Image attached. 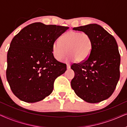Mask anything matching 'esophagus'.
<instances>
[{
    "mask_svg": "<svg viewBox=\"0 0 127 127\" xmlns=\"http://www.w3.org/2000/svg\"><path fill=\"white\" fill-rule=\"evenodd\" d=\"M70 64H67V69H70Z\"/></svg>",
    "mask_w": 127,
    "mask_h": 127,
    "instance_id": "obj_1",
    "label": "esophagus"
}]
</instances>
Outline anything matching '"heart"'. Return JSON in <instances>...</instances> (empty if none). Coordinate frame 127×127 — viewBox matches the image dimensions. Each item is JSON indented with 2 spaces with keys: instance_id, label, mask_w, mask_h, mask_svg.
<instances>
[{
  "instance_id": "b5f03b06",
  "label": "heart",
  "mask_w": 127,
  "mask_h": 127,
  "mask_svg": "<svg viewBox=\"0 0 127 127\" xmlns=\"http://www.w3.org/2000/svg\"><path fill=\"white\" fill-rule=\"evenodd\" d=\"M93 49L91 36L84 32L69 31L54 43L52 49L53 56L61 61L70 53L69 58L78 62L85 61L90 57Z\"/></svg>"
}]
</instances>
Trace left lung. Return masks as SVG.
<instances>
[{
  "label": "left lung",
  "mask_w": 127,
  "mask_h": 127,
  "mask_svg": "<svg viewBox=\"0 0 127 127\" xmlns=\"http://www.w3.org/2000/svg\"><path fill=\"white\" fill-rule=\"evenodd\" d=\"M87 33L93 40V49L85 61L73 64L74 77L71 86L78 96L89 103H98L109 98L120 78V55L116 39L97 24L73 28Z\"/></svg>",
  "instance_id": "obj_1"
}]
</instances>
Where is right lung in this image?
I'll return each mask as SVG.
<instances>
[{"label": "right lung", "instance_id": "add662e5", "mask_svg": "<svg viewBox=\"0 0 127 127\" xmlns=\"http://www.w3.org/2000/svg\"><path fill=\"white\" fill-rule=\"evenodd\" d=\"M69 28L35 22L14 37L7 53L6 77L20 100L34 103L52 93L55 80L66 70V65L54 57L53 46Z\"/></svg>", "mask_w": 127, "mask_h": 127}]
</instances>
